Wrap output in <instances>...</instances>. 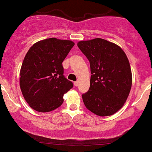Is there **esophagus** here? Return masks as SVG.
Masks as SVG:
<instances>
[{"instance_id": "obj_1", "label": "esophagus", "mask_w": 152, "mask_h": 152, "mask_svg": "<svg viewBox=\"0 0 152 152\" xmlns=\"http://www.w3.org/2000/svg\"><path fill=\"white\" fill-rule=\"evenodd\" d=\"M78 85H79V82L78 81H76V82H74V86L77 87V86H78Z\"/></svg>"}]
</instances>
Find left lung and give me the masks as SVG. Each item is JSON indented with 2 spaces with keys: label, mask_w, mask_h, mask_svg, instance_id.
I'll use <instances>...</instances> for the list:
<instances>
[{
  "label": "left lung",
  "mask_w": 152,
  "mask_h": 152,
  "mask_svg": "<svg viewBox=\"0 0 152 152\" xmlns=\"http://www.w3.org/2000/svg\"><path fill=\"white\" fill-rule=\"evenodd\" d=\"M77 46L91 66L89 91L82 95L85 106L101 117L114 115L123 107L131 89L128 57L119 45L102 38L81 40Z\"/></svg>",
  "instance_id": "8db88e82"
}]
</instances>
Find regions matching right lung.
Returning <instances> with one entry per match:
<instances>
[{
  "label": "right lung",
  "instance_id": "add662e5",
  "mask_svg": "<svg viewBox=\"0 0 152 152\" xmlns=\"http://www.w3.org/2000/svg\"><path fill=\"white\" fill-rule=\"evenodd\" d=\"M74 45L71 40L50 37L30 47L21 66L19 85L31 108L48 112L63 104L73 83L63 75L62 62Z\"/></svg>",
  "mask_w": 152,
  "mask_h": 152
}]
</instances>
